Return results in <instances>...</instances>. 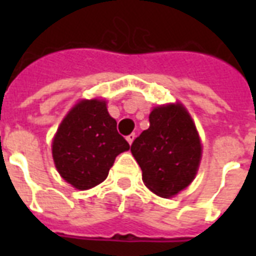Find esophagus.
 I'll return each instance as SVG.
<instances>
[{
	"label": "esophagus",
	"mask_w": 256,
	"mask_h": 256,
	"mask_svg": "<svg viewBox=\"0 0 256 256\" xmlns=\"http://www.w3.org/2000/svg\"><path fill=\"white\" fill-rule=\"evenodd\" d=\"M134 138H136V134H130V136H126V140H128V142L130 144H132V140H134Z\"/></svg>",
	"instance_id": "esophagus-1"
}]
</instances>
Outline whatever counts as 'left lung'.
Returning <instances> with one entry per match:
<instances>
[{
    "label": "left lung",
    "instance_id": "left-lung-1",
    "mask_svg": "<svg viewBox=\"0 0 256 256\" xmlns=\"http://www.w3.org/2000/svg\"><path fill=\"white\" fill-rule=\"evenodd\" d=\"M132 144L144 184L162 198L178 194L192 182L202 146L192 120L182 104L156 108Z\"/></svg>",
    "mask_w": 256,
    "mask_h": 256
}]
</instances>
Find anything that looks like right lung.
<instances>
[{
	"label": "right lung",
	"mask_w": 256,
	"mask_h": 256,
	"mask_svg": "<svg viewBox=\"0 0 256 256\" xmlns=\"http://www.w3.org/2000/svg\"><path fill=\"white\" fill-rule=\"evenodd\" d=\"M128 148L104 100H81L54 136L53 158L66 182L78 190H88L104 182L116 156Z\"/></svg>",
	"instance_id": "add662e5"
}]
</instances>
